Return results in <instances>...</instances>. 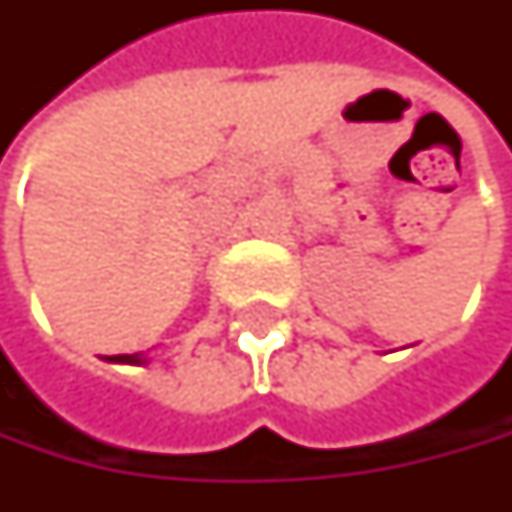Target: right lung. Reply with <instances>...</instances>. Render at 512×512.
I'll use <instances>...</instances> for the list:
<instances>
[{
    "label": "right lung",
    "mask_w": 512,
    "mask_h": 512,
    "mask_svg": "<svg viewBox=\"0 0 512 512\" xmlns=\"http://www.w3.org/2000/svg\"><path fill=\"white\" fill-rule=\"evenodd\" d=\"M108 362H130V364H142V359H136V356H110Z\"/></svg>",
    "instance_id": "obj_1"
}]
</instances>
